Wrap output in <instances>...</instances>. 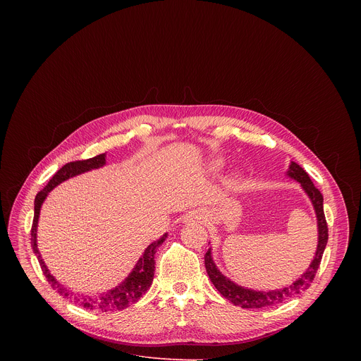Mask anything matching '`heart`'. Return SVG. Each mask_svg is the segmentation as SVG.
Returning <instances> with one entry per match:
<instances>
[{"instance_id": "1", "label": "heart", "mask_w": 361, "mask_h": 361, "mask_svg": "<svg viewBox=\"0 0 361 361\" xmlns=\"http://www.w3.org/2000/svg\"><path fill=\"white\" fill-rule=\"evenodd\" d=\"M213 166H214V167H219V166H220V161H214Z\"/></svg>"}]
</instances>
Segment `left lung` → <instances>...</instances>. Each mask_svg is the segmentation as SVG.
<instances>
[{"label":"left lung","instance_id":"obj_1","mask_svg":"<svg viewBox=\"0 0 361 361\" xmlns=\"http://www.w3.org/2000/svg\"><path fill=\"white\" fill-rule=\"evenodd\" d=\"M288 176L291 178L297 180L301 184V187L304 188V191L307 192V195L310 197V200L314 205V210L317 214V224H319V245H317L316 257L312 262L310 267L307 269V271L298 280H295L293 284H290L284 288L271 290V291H255V290L244 288L241 286H237L235 283H233L231 280H228L226 276H223L220 273V270L216 267V264L213 262L212 248H209V251L204 255L205 270H207V274H209L212 283L214 284V287L220 291V294L223 297H226L233 304L240 305L243 308H263L267 305L283 302L284 300L291 298L293 295H297L301 291H305L308 287L312 286L314 276L320 267L323 252H324V248H326V244L329 240V227H327L324 209H323V194L320 192V190L313 184L312 178L308 177V174L298 164H295V163L290 164Z\"/></svg>","mask_w":361,"mask_h":361}]
</instances>
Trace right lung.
I'll return each instance as SVG.
<instances>
[{"label":"right lung","instance_id":"1","mask_svg":"<svg viewBox=\"0 0 361 361\" xmlns=\"http://www.w3.org/2000/svg\"><path fill=\"white\" fill-rule=\"evenodd\" d=\"M106 164V154H99V156H95L92 159L88 160H78V161H71L68 164H66L64 167H61L54 176L48 181V184L35 195V201H34V220H32V226H31V247L34 250V252L37 254V259L39 262L41 270L47 279V281L51 284L54 290H57L61 295L64 297H70L74 300L75 304L88 308V310H95V312H116V310H124L128 305L134 304L135 301H138V298L149 288L152 279H154V254L157 252V248L160 244L164 243L167 234H164L161 238L156 240L154 243H151L144 254L141 255V259L138 260V263L135 264L134 270L131 271V274L116 288L99 294L95 297L91 295H75L73 293H70L67 288H64L53 276L49 274L47 266L44 264L39 251L37 248V223H38V217H39V209L41 204L45 200L47 194L53 190L54 187H57L60 183H63L64 180L74 177L77 174H81L84 171L92 170V169H98Z\"/></svg>","mask_w":361,"mask_h":361}]
</instances>
